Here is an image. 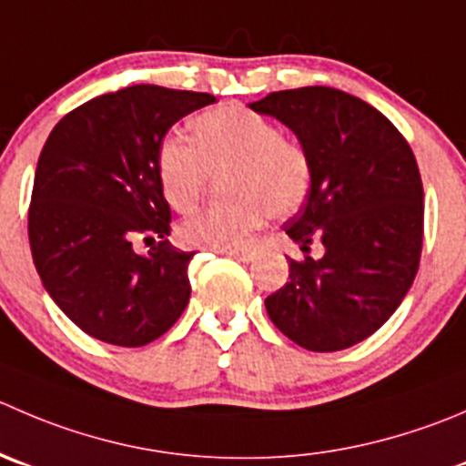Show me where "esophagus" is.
I'll list each match as a JSON object with an SVG mask.
<instances>
[{
    "mask_svg": "<svg viewBox=\"0 0 466 466\" xmlns=\"http://www.w3.org/2000/svg\"><path fill=\"white\" fill-rule=\"evenodd\" d=\"M223 252V255H228V257H232V259H238V261H252V252H248V250H234V248H228V250H220Z\"/></svg>",
    "mask_w": 466,
    "mask_h": 466,
    "instance_id": "obj_1",
    "label": "esophagus"
}]
</instances>
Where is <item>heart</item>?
Masks as SVG:
<instances>
[{"label": "heart", "instance_id": "obj_1", "mask_svg": "<svg viewBox=\"0 0 466 466\" xmlns=\"http://www.w3.org/2000/svg\"><path fill=\"white\" fill-rule=\"evenodd\" d=\"M193 144L168 134L157 147V177L175 211H193L211 173H225L228 205L198 211L184 220L177 237L191 248H241L266 216H289L307 200L314 166L305 147L250 108H209L193 120Z\"/></svg>", "mask_w": 466, "mask_h": 466}]
</instances>
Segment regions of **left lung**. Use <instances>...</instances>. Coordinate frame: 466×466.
<instances>
[{
	"label": "left lung",
	"instance_id": "obj_1",
	"mask_svg": "<svg viewBox=\"0 0 466 466\" xmlns=\"http://www.w3.org/2000/svg\"><path fill=\"white\" fill-rule=\"evenodd\" d=\"M298 137L314 166L311 191L284 232L323 257L289 259V282L266 298L282 334L314 353L371 337L419 270L423 184L403 134L364 99L328 86L278 90L250 104Z\"/></svg>",
	"mask_w": 466,
	"mask_h": 466
}]
</instances>
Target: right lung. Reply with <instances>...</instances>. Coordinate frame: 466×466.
Wrapping results in <instances>:
<instances>
[{
	"instance_id": "obj_1",
	"label": "right lung",
	"mask_w": 466,
	"mask_h": 466,
	"mask_svg": "<svg viewBox=\"0 0 466 466\" xmlns=\"http://www.w3.org/2000/svg\"><path fill=\"white\" fill-rule=\"evenodd\" d=\"M209 93L137 84L99 95L49 134L29 205V243L43 287L86 334L146 346L168 332L191 298L188 261L170 246V207L157 147ZM137 238L157 240L147 256Z\"/></svg>"
}]
</instances>
